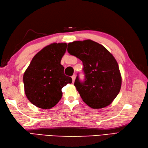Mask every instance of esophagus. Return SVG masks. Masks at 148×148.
I'll list each match as a JSON object with an SVG mask.
<instances>
[{
    "label": "esophagus",
    "mask_w": 148,
    "mask_h": 148,
    "mask_svg": "<svg viewBox=\"0 0 148 148\" xmlns=\"http://www.w3.org/2000/svg\"><path fill=\"white\" fill-rule=\"evenodd\" d=\"M75 74H74V75H73V76H72V79H73V82H74V81H75Z\"/></svg>",
    "instance_id": "esophagus-1"
}]
</instances>
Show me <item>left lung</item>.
I'll use <instances>...</instances> for the list:
<instances>
[{
  "mask_svg": "<svg viewBox=\"0 0 148 148\" xmlns=\"http://www.w3.org/2000/svg\"><path fill=\"white\" fill-rule=\"evenodd\" d=\"M68 45V52L80 59L84 66V81H81L77 74L74 82L83 101L93 109L108 106L121 87L116 60L103 45L91 40L74 41Z\"/></svg>",
  "mask_w": 148,
  "mask_h": 148,
  "instance_id": "left-lung-1",
  "label": "left lung"
}]
</instances>
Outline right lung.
I'll list each match as a JSON object with an SVG mask.
<instances>
[{
  "mask_svg": "<svg viewBox=\"0 0 148 148\" xmlns=\"http://www.w3.org/2000/svg\"><path fill=\"white\" fill-rule=\"evenodd\" d=\"M66 43L47 45L34 57L24 74L25 95L29 101L41 109H51L61 99L62 88L71 84L72 78L64 73L60 61Z\"/></svg>",
  "mask_w": 148,
  "mask_h": 148,
  "instance_id": "add662e5",
  "label": "right lung"
}]
</instances>
